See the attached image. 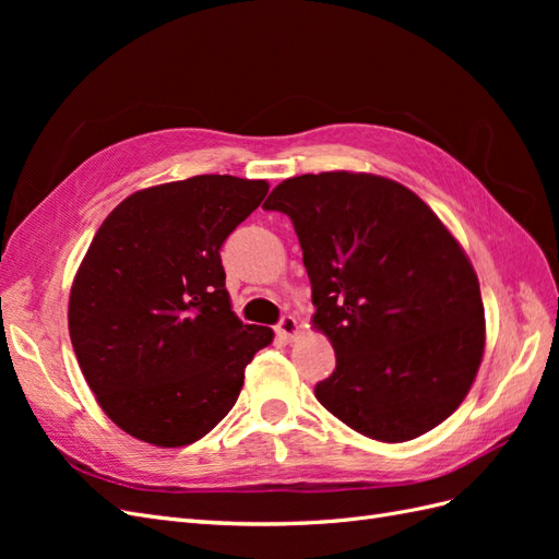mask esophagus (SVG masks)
Wrapping results in <instances>:
<instances>
[{"label": "esophagus", "instance_id": "34e87169", "mask_svg": "<svg viewBox=\"0 0 559 559\" xmlns=\"http://www.w3.org/2000/svg\"><path fill=\"white\" fill-rule=\"evenodd\" d=\"M275 331H277V335L282 337V341H286V343H292V341H294V337L298 335L300 326H298V321H296V317H292V314H284V317L280 319V324L275 326Z\"/></svg>", "mask_w": 559, "mask_h": 559}]
</instances>
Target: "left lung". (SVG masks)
<instances>
[{
    "label": "left lung",
    "mask_w": 559,
    "mask_h": 559,
    "mask_svg": "<svg viewBox=\"0 0 559 559\" xmlns=\"http://www.w3.org/2000/svg\"><path fill=\"white\" fill-rule=\"evenodd\" d=\"M263 210L292 218L312 324L335 349L317 401L382 443L460 408L483 361L485 310L476 270L427 202L378 175L321 173L282 181Z\"/></svg>",
    "instance_id": "8db88e82"
}]
</instances>
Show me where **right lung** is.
<instances>
[{
  "instance_id": "right-lung-1",
  "label": "right lung",
  "mask_w": 559,
  "mask_h": 559,
  "mask_svg": "<svg viewBox=\"0 0 559 559\" xmlns=\"http://www.w3.org/2000/svg\"><path fill=\"white\" fill-rule=\"evenodd\" d=\"M267 181L198 175L128 195L99 226L70 294L81 373L116 427L158 448L191 445L240 396L273 343L230 310L222 245Z\"/></svg>"
}]
</instances>
